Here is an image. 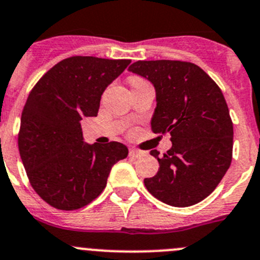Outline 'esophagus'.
<instances>
[{
	"instance_id": "esophagus-1",
	"label": "esophagus",
	"mask_w": 260,
	"mask_h": 260,
	"mask_svg": "<svg viewBox=\"0 0 260 260\" xmlns=\"http://www.w3.org/2000/svg\"><path fill=\"white\" fill-rule=\"evenodd\" d=\"M143 152L140 150H136V148H129V156H132V157H138V156H142Z\"/></svg>"
}]
</instances>
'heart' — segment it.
Instances as JSON below:
<instances>
[{
  "mask_svg": "<svg viewBox=\"0 0 260 260\" xmlns=\"http://www.w3.org/2000/svg\"><path fill=\"white\" fill-rule=\"evenodd\" d=\"M135 81H137V80H135Z\"/></svg>",
  "mask_w": 260,
  "mask_h": 260,
  "instance_id": "b5f03b06",
  "label": "heart"
}]
</instances>
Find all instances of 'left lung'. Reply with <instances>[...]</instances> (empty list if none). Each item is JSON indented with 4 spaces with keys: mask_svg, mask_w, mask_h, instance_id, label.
I'll return each instance as SVG.
<instances>
[{
    "mask_svg": "<svg viewBox=\"0 0 260 260\" xmlns=\"http://www.w3.org/2000/svg\"><path fill=\"white\" fill-rule=\"evenodd\" d=\"M128 71L155 87L153 133H170L171 148L157 158V174L145 179L147 190L173 207H189L208 197L233 158L234 128L216 82L201 67L181 60H137Z\"/></svg>",
    "mask_w": 260,
    "mask_h": 260,
    "instance_id": "obj_1",
    "label": "left lung"
}]
</instances>
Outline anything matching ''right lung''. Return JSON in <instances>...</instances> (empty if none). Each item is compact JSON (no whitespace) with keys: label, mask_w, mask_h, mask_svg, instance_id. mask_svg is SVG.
I'll return each mask as SVG.
<instances>
[{"label":"right lung","mask_w":260,"mask_h":260,"mask_svg":"<svg viewBox=\"0 0 260 260\" xmlns=\"http://www.w3.org/2000/svg\"><path fill=\"white\" fill-rule=\"evenodd\" d=\"M129 63L66 58L29 94L20 124V156L34 190L54 208L89 205L105 188L113 165L127 157V146L120 142H85L81 120L96 117L103 92Z\"/></svg>","instance_id":"obj_1"}]
</instances>
